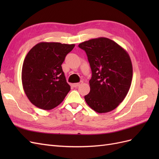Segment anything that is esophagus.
I'll use <instances>...</instances> for the list:
<instances>
[{
  "instance_id": "34e87169",
  "label": "esophagus",
  "mask_w": 159,
  "mask_h": 159,
  "mask_svg": "<svg viewBox=\"0 0 159 159\" xmlns=\"http://www.w3.org/2000/svg\"><path fill=\"white\" fill-rule=\"evenodd\" d=\"M83 84V81H80L79 83H75V84H73V86L74 88H78V86H80L81 84Z\"/></svg>"
}]
</instances>
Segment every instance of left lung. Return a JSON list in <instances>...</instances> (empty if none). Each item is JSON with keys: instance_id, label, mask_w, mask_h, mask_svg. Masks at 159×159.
Listing matches in <instances>:
<instances>
[{"instance_id": "1", "label": "left lung", "mask_w": 159, "mask_h": 159, "mask_svg": "<svg viewBox=\"0 0 159 159\" xmlns=\"http://www.w3.org/2000/svg\"><path fill=\"white\" fill-rule=\"evenodd\" d=\"M85 50L92 71L90 91L85 95L89 106L99 113L113 111L131 87L133 66L127 51L116 42L100 37L78 46Z\"/></svg>"}]
</instances>
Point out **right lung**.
I'll list each match as a JSON object with an SVG mask.
<instances>
[{"mask_svg": "<svg viewBox=\"0 0 159 159\" xmlns=\"http://www.w3.org/2000/svg\"><path fill=\"white\" fill-rule=\"evenodd\" d=\"M75 44L40 42L28 52L23 62L24 91L36 107L50 110L60 105L70 90L61 68Z\"/></svg>", "mask_w": 159, "mask_h": 159, "instance_id": "obj_1", "label": "right lung"}]
</instances>
